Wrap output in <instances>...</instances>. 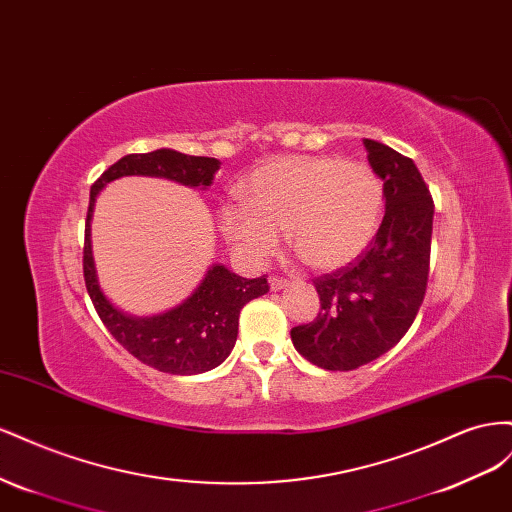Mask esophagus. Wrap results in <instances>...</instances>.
<instances>
[{
    "label": "esophagus",
    "instance_id": "obj_1",
    "mask_svg": "<svg viewBox=\"0 0 512 512\" xmlns=\"http://www.w3.org/2000/svg\"><path fill=\"white\" fill-rule=\"evenodd\" d=\"M270 287H272V291L285 289V287H289V279H285V276H272V279H270Z\"/></svg>",
    "mask_w": 512,
    "mask_h": 512
}]
</instances>
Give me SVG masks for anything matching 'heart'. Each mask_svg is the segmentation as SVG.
I'll use <instances>...</instances> for the list:
<instances>
[{
	"label": "heart",
	"instance_id": "1",
	"mask_svg": "<svg viewBox=\"0 0 512 512\" xmlns=\"http://www.w3.org/2000/svg\"><path fill=\"white\" fill-rule=\"evenodd\" d=\"M384 216V182L358 160L291 156L257 169L244 201L221 212L225 236L253 261L266 259L287 231L315 270H334L364 253Z\"/></svg>",
	"mask_w": 512,
	"mask_h": 512
}]
</instances>
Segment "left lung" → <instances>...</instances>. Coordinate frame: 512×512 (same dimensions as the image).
I'll use <instances>...</instances> for the list:
<instances>
[{"mask_svg":"<svg viewBox=\"0 0 512 512\" xmlns=\"http://www.w3.org/2000/svg\"><path fill=\"white\" fill-rule=\"evenodd\" d=\"M384 182L386 214L354 261L313 281L321 309L291 328L298 352L328 371H352L397 345L425 300L433 199L412 158L362 139Z\"/></svg>","mask_w":512,"mask_h":512,"instance_id":"obj_1","label":"left lung"}]
</instances>
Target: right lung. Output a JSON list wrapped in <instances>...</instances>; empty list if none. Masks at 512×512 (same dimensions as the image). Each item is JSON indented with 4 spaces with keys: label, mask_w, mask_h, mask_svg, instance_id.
<instances>
[{
    "label": "right lung",
    "mask_w": 512,
    "mask_h": 512,
    "mask_svg": "<svg viewBox=\"0 0 512 512\" xmlns=\"http://www.w3.org/2000/svg\"><path fill=\"white\" fill-rule=\"evenodd\" d=\"M218 169L221 163L216 158L188 156L163 148L120 158L92 184L83 242V279L87 294L113 339L156 371L195 375L218 367L236 345L242 306L268 294V279L266 274L259 279H242L225 266H212L195 294L180 306L156 317H130L115 309L98 287L90 242L94 201L102 186L122 175H154V178H167L184 186L206 188L212 184Z\"/></svg>",
    "instance_id": "1"
}]
</instances>
